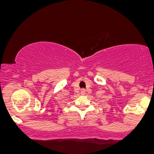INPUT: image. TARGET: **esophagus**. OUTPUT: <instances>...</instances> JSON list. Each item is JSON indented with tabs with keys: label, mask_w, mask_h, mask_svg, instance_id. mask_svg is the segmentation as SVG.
Here are the masks:
<instances>
[{
	"label": "esophagus",
	"mask_w": 154,
	"mask_h": 154,
	"mask_svg": "<svg viewBox=\"0 0 154 154\" xmlns=\"http://www.w3.org/2000/svg\"><path fill=\"white\" fill-rule=\"evenodd\" d=\"M81 94H85V89H82Z\"/></svg>",
	"instance_id": "obj_1"
}]
</instances>
